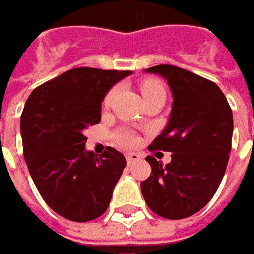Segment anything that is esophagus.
I'll return each mask as SVG.
<instances>
[{
  "mask_svg": "<svg viewBox=\"0 0 254 254\" xmlns=\"http://www.w3.org/2000/svg\"><path fill=\"white\" fill-rule=\"evenodd\" d=\"M126 157H127V162H128V165H133V163H136L138 162L141 157H140V154L137 153H127L126 154Z\"/></svg>",
  "mask_w": 254,
  "mask_h": 254,
  "instance_id": "34e87169",
  "label": "esophagus"
}]
</instances>
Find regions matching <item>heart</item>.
<instances>
[{
  "label": "heart",
  "instance_id": "1",
  "mask_svg": "<svg viewBox=\"0 0 254 254\" xmlns=\"http://www.w3.org/2000/svg\"><path fill=\"white\" fill-rule=\"evenodd\" d=\"M159 89H163V86H162L157 81H153V79H149V81H144L141 83V94H143V97L152 94L154 91H159ZM116 94H117V89H113V91L105 97V101H104V105H105V107H108V105L111 104V101L116 97ZM118 138H120V141H121L123 144H133V143L136 141V138L131 136V134H120Z\"/></svg>",
  "mask_w": 254,
  "mask_h": 254
}]
</instances>
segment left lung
<instances>
[{
	"mask_svg": "<svg viewBox=\"0 0 254 254\" xmlns=\"http://www.w3.org/2000/svg\"><path fill=\"white\" fill-rule=\"evenodd\" d=\"M168 81L172 110L150 149L172 152L166 166L152 156L150 176L140 184L154 214L181 220L204 208L226 173L233 137V113L221 89L202 76L172 64L146 69Z\"/></svg>",
	"mask_w": 254,
	"mask_h": 254,
	"instance_id": "1",
	"label": "left lung"
}]
</instances>
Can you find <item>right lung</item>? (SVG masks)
<instances>
[{
	"label": "right lung",
	"instance_id": "right-lung-1",
	"mask_svg": "<svg viewBox=\"0 0 254 254\" xmlns=\"http://www.w3.org/2000/svg\"><path fill=\"white\" fill-rule=\"evenodd\" d=\"M131 70L76 67L36 88L20 118L23 153L46 204L70 221L102 215L127 165L107 147L100 157L85 149L83 130L101 121V102Z\"/></svg>",
	"mask_w": 254,
	"mask_h": 254
}]
</instances>
